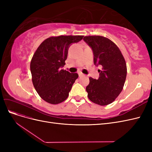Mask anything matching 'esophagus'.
Returning <instances> with one entry per match:
<instances>
[{
    "mask_svg": "<svg viewBox=\"0 0 152 152\" xmlns=\"http://www.w3.org/2000/svg\"><path fill=\"white\" fill-rule=\"evenodd\" d=\"M79 77H80L85 76V75H84V74H83V73H79Z\"/></svg>",
    "mask_w": 152,
    "mask_h": 152,
    "instance_id": "1",
    "label": "esophagus"
}]
</instances>
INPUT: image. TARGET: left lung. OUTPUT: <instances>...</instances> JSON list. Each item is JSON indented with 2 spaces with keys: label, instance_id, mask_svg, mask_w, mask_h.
<instances>
[{
  "label": "left lung",
  "instance_id": "obj_1",
  "mask_svg": "<svg viewBox=\"0 0 152 152\" xmlns=\"http://www.w3.org/2000/svg\"><path fill=\"white\" fill-rule=\"evenodd\" d=\"M84 40L93 49L94 65L102 66V70H98V79L89 77V84L86 87L87 96L94 103L109 104L123 89L127 75L125 59L117 45L107 37L86 36Z\"/></svg>",
  "mask_w": 152,
  "mask_h": 152
}]
</instances>
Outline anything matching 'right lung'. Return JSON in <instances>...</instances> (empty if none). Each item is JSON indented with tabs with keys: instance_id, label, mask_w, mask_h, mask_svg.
<instances>
[{
	"instance_id": "obj_1",
	"label": "right lung",
	"mask_w": 152,
	"mask_h": 152,
	"mask_svg": "<svg viewBox=\"0 0 152 152\" xmlns=\"http://www.w3.org/2000/svg\"><path fill=\"white\" fill-rule=\"evenodd\" d=\"M83 35L50 37L37 49L30 62L31 79L36 91L45 102L56 104L64 102L79 75L61 68L65 65L69 47Z\"/></svg>"
}]
</instances>
